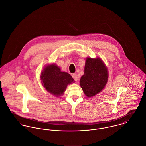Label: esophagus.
I'll return each mask as SVG.
<instances>
[{"mask_svg":"<svg viewBox=\"0 0 146 146\" xmlns=\"http://www.w3.org/2000/svg\"><path fill=\"white\" fill-rule=\"evenodd\" d=\"M72 77L73 78V79H74L76 81H77L78 80V79L77 74H73L72 75Z\"/></svg>","mask_w":146,"mask_h":146,"instance_id":"obj_1","label":"esophagus"}]
</instances>
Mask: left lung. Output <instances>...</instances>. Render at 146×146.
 I'll use <instances>...</instances> for the list:
<instances>
[{"mask_svg": "<svg viewBox=\"0 0 146 146\" xmlns=\"http://www.w3.org/2000/svg\"><path fill=\"white\" fill-rule=\"evenodd\" d=\"M108 78L107 66L100 58H88L80 86L88 98L99 93L106 86Z\"/></svg>", "mask_w": 146, "mask_h": 146, "instance_id": "8db88e82", "label": "left lung"}]
</instances>
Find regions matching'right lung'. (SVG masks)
<instances>
[{"label":"right lung","mask_w":146,"mask_h":146,"mask_svg":"<svg viewBox=\"0 0 146 146\" xmlns=\"http://www.w3.org/2000/svg\"><path fill=\"white\" fill-rule=\"evenodd\" d=\"M40 78L46 90L56 96L64 94L68 85L74 82L69 73L61 72L55 64L44 67L41 73Z\"/></svg>","instance_id":"add662e5"}]
</instances>
